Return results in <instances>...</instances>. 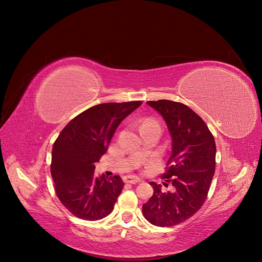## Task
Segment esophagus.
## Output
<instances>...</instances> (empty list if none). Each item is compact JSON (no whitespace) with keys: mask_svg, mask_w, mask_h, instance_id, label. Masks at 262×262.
Instances as JSON below:
<instances>
[{"mask_svg":"<svg viewBox=\"0 0 262 262\" xmlns=\"http://www.w3.org/2000/svg\"><path fill=\"white\" fill-rule=\"evenodd\" d=\"M123 181L126 182V183L135 184V183H139V182H141V179H140L139 177H135V176L129 175V176H124V177H123Z\"/></svg>","mask_w":262,"mask_h":262,"instance_id":"34e87169","label":"esophagus"}]
</instances>
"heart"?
Returning a JSON list of instances; mask_svg holds the SVG:
<instances>
[{
  "mask_svg": "<svg viewBox=\"0 0 262 262\" xmlns=\"http://www.w3.org/2000/svg\"><path fill=\"white\" fill-rule=\"evenodd\" d=\"M149 124H157V126H159V123L155 120V119H151V118H147V119H145L144 121H143V123H142V126H141V129L143 128V127H145V126H149Z\"/></svg>",
  "mask_w": 262,
  "mask_h": 262,
  "instance_id": "heart-1",
  "label": "heart"
}]
</instances>
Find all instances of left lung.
<instances>
[{"label": "left lung", "mask_w": 262, "mask_h": 262, "mask_svg": "<svg viewBox=\"0 0 262 262\" xmlns=\"http://www.w3.org/2000/svg\"><path fill=\"white\" fill-rule=\"evenodd\" d=\"M147 103L163 116L171 135V155L162 178L175 191L162 192L150 182L154 195L142 210L152 225L170 227L189 220L206 202L215 171L216 146L206 122L188 105L170 100Z\"/></svg>", "instance_id": "obj_1"}]
</instances>
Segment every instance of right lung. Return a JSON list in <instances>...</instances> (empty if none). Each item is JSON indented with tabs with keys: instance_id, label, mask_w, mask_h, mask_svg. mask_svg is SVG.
I'll return each instance as SVG.
<instances>
[{
	"instance_id": "right-lung-1",
	"label": "right lung",
	"mask_w": 262,
	"mask_h": 262,
	"mask_svg": "<svg viewBox=\"0 0 262 262\" xmlns=\"http://www.w3.org/2000/svg\"><path fill=\"white\" fill-rule=\"evenodd\" d=\"M141 104L129 101L92 106L71 119L57 136L51 175L59 202L74 216L98 221L113 211L124 183L120 176L97 177L94 163L106 152L119 123Z\"/></svg>"
}]
</instances>
